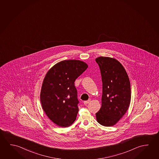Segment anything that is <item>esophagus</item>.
<instances>
[{"label":"esophagus","instance_id":"esophagus-1","mask_svg":"<svg viewBox=\"0 0 159 159\" xmlns=\"http://www.w3.org/2000/svg\"><path fill=\"white\" fill-rule=\"evenodd\" d=\"M90 102H91V99H89L88 100L85 101V102H84V104L85 105L88 104Z\"/></svg>","mask_w":159,"mask_h":159}]
</instances>
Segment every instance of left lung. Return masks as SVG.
Returning a JSON list of instances; mask_svg holds the SVG:
<instances>
[{"label":"left lung","instance_id":"left-lung-1","mask_svg":"<svg viewBox=\"0 0 159 159\" xmlns=\"http://www.w3.org/2000/svg\"><path fill=\"white\" fill-rule=\"evenodd\" d=\"M95 61L102 83V107L96 113V120L104 126H112L124 115L130 105V80L124 66L114 58L100 57Z\"/></svg>","mask_w":159,"mask_h":159}]
</instances>
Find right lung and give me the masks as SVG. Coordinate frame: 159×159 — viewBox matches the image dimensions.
I'll use <instances>...</instances> for the list:
<instances>
[{
    "label": "right lung",
    "instance_id": "add662e5",
    "mask_svg": "<svg viewBox=\"0 0 159 159\" xmlns=\"http://www.w3.org/2000/svg\"><path fill=\"white\" fill-rule=\"evenodd\" d=\"M88 67L78 60L61 61L50 69L42 84L40 102L50 120L60 127H68L78 112L76 79Z\"/></svg>",
    "mask_w": 159,
    "mask_h": 159
}]
</instances>
